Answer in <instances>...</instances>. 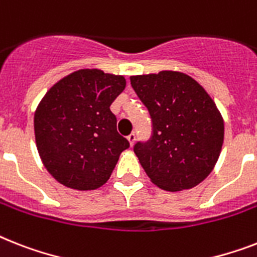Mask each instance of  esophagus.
Here are the masks:
<instances>
[{
  "instance_id": "obj_1",
  "label": "esophagus",
  "mask_w": 257,
  "mask_h": 257,
  "mask_svg": "<svg viewBox=\"0 0 257 257\" xmlns=\"http://www.w3.org/2000/svg\"><path fill=\"white\" fill-rule=\"evenodd\" d=\"M126 139H128L129 144H131V147H133V144H135V141H136V135H135V132L131 133V135H129L128 137H126Z\"/></svg>"
}]
</instances>
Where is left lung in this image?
<instances>
[{
	"instance_id": "obj_1",
	"label": "left lung",
	"mask_w": 257,
	"mask_h": 257,
	"mask_svg": "<svg viewBox=\"0 0 257 257\" xmlns=\"http://www.w3.org/2000/svg\"><path fill=\"white\" fill-rule=\"evenodd\" d=\"M148 108L153 133L135 153L150 181L166 191L197 186L218 161L224 122L214 100L197 80L177 71L131 76Z\"/></svg>"
}]
</instances>
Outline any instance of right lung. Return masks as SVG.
<instances>
[{
    "mask_svg": "<svg viewBox=\"0 0 257 257\" xmlns=\"http://www.w3.org/2000/svg\"><path fill=\"white\" fill-rule=\"evenodd\" d=\"M121 75L84 68L47 91L34 114L37 149L47 172L75 190H95L109 179L128 140L118 135L110 104L124 91Z\"/></svg>",
    "mask_w": 257,
    "mask_h": 257,
    "instance_id": "right-lung-1",
    "label": "right lung"
}]
</instances>
